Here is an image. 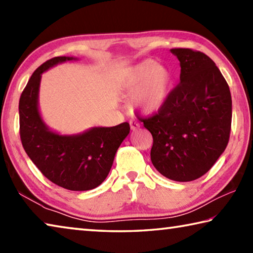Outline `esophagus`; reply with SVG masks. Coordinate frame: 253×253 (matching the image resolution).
Returning a JSON list of instances; mask_svg holds the SVG:
<instances>
[{"instance_id":"1","label":"esophagus","mask_w":253,"mask_h":253,"mask_svg":"<svg viewBox=\"0 0 253 253\" xmlns=\"http://www.w3.org/2000/svg\"><path fill=\"white\" fill-rule=\"evenodd\" d=\"M129 125H130V129L131 130H137V129H139V127H140V125L137 122H135V121H130L129 122Z\"/></svg>"}]
</instances>
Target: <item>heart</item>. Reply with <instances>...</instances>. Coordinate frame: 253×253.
Wrapping results in <instances>:
<instances>
[{
    "instance_id": "heart-1",
    "label": "heart",
    "mask_w": 253,
    "mask_h": 253,
    "mask_svg": "<svg viewBox=\"0 0 253 253\" xmlns=\"http://www.w3.org/2000/svg\"><path fill=\"white\" fill-rule=\"evenodd\" d=\"M173 85V76L155 60L138 63L126 75L124 88L132 96V105L144 114H154L168 101Z\"/></svg>"
}]
</instances>
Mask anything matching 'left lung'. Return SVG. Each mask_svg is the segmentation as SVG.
<instances>
[{"label": "left lung", "instance_id": "1", "mask_svg": "<svg viewBox=\"0 0 253 253\" xmlns=\"http://www.w3.org/2000/svg\"><path fill=\"white\" fill-rule=\"evenodd\" d=\"M181 66L179 84L162 109L143 119L153 136L151 160L158 172L190 182L210 170L229 143L232 99L213 60L200 51L170 49Z\"/></svg>", "mask_w": 253, "mask_h": 253}]
</instances>
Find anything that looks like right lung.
Here are the masks:
<instances>
[{
    "mask_svg": "<svg viewBox=\"0 0 253 253\" xmlns=\"http://www.w3.org/2000/svg\"><path fill=\"white\" fill-rule=\"evenodd\" d=\"M74 57H55L33 72L19 102L20 136L25 153L51 182L70 191L92 190L105 181L123 140L129 134L128 123L114 127H91L75 135L51 130L41 117V77L50 68Z\"/></svg>",
    "mask_w": 253,
    "mask_h": 253,
    "instance_id": "obj_1",
    "label": "right lung"
}]
</instances>
